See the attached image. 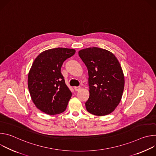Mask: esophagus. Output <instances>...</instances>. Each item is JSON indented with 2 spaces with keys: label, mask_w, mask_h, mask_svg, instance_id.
Here are the masks:
<instances>
[{
  "label": "esophagus",
  "mask_w": 156,
  "mask_h": 156,
  "mask_svg": "<svg viewBox=\"0 0 156 156\" xmlns=\"http://www.w3.org/2000/svg\"><path fill=\"white\" fill-rule=\"evenodd\" d=\"M74 90H75V91H79V90H80V87H78V86H75V87H74Z\"/></svg>",
  "instance_id": "obj_1"
}]
</instances>
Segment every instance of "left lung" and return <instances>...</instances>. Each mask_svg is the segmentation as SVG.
<instances>
[{
	"mask_svg": "<svg viewBox=\"0 0 156 156\" xmlns=\"http://www.w3.org/2000/svg\"><path fill=\"white\" fill-rule=\"evenodd\" d=\"M88 72L90 97L86 110L98 116L112 112L120 103L125 79L120 64L112 53L99 48H89L78 52Z\"/></svg>",
	"mask_w": 156,
	"mask_h": 156,
	"instance_id": "8db88e82",
	"label": "left lung"
}]
</instances>
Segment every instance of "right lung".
<instances>
[{"label":"right lung","instance_id":"right-lung-1","mask_svg":"<svg viewBox=\"0 0 156 156\" xmlns=\"http://www.w3.org/2000/svg\"><path fill=\"white\" fill-rule=\"evenodd\" d=\"M75 50L57 48L41 52L34 60L28 73V86L36 107L48 115L65 110L72 93L61 73L65 60L73 56Z\"/></svg>","mask_w":156,"mask_h":156}]
</instances>
